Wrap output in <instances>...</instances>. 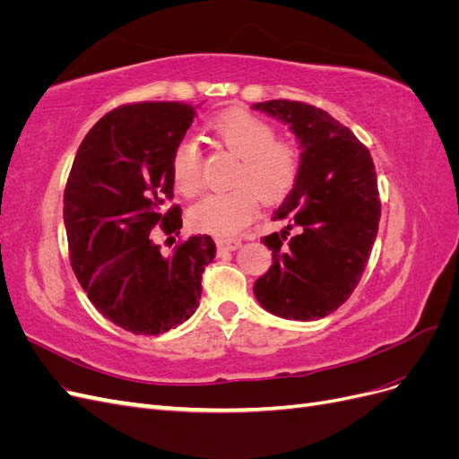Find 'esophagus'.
Instances as JSON below:
<instances>
[{"label": "esophagus", "mask_w": 459, "mask_h": 459, "mask_svg": "<svg viewBox=\"0 0 459 459\" xmlns=\"http://www.w3.org/2000/svg\"><path fill=\"white\" fill-rule=\"evenodd\" d=\"M216 245H218L220 253H228V251H238V248L241 247V241L239 239H218Z\"/></svg>", "instance_id": "34e87169"}]
</instances>
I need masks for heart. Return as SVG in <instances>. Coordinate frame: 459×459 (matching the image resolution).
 Wrapping results in <instances>:
<instances>
[{
	"label": "heart",
	"mask_w": 459,
	"mask_h": 459,
	"mask_svg": "<svg viewBox=\"0 0 459 459\" xmlns=\"http://www.w3.org/2000/svg\"><path fill=\"white\" fill-rule=\"evenodd\" d=\"M214 142L239 159L231 174L233 189L206 197L193 208L191 226L233 238L251 224L256 203H280L293 191L300 174V152L295 143L275 140L266 120L243 108H230L211 124ZM172 182L184 197L204 189V162L193 143H182L172 157Z\"/></svg>",
	"instance_id": "b5f03b06"
}]
</instances>
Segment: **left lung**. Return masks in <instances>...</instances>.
Here are the masks:
<instances>
[{"instance_id":"1","label":"left lung","mask_w":459,"mask_h":459,"mask_svg":"<svg viewBox=\"0 0 459 459\" xmlns=\"http://www.w3.org/2000/svg\"><path fill=\"white\" fill-rule=\"evenodd\" d=\"M253 108L289 124L300 143V174L273 220L281 233L262 238L273 262L255 281L264 310L310 322L335 312L362 280L377 238L381 201L368 147L325 110L272 100ZM298 228V235L288 231Z\"/></svg>"}]
</instances>
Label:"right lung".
<instances>
[{
	"label": "right lung",
	"instance_id": "add662e5",
	"mask_svg": "<svg viewBox=\"0 0 459 459\" xmlns=\"http://www.w3.org/2000/svg\"><path fill=\"white\" fill-rule=\"evenodd\" d=\"M195 115L178 101L110 110L80 143L66 179L63 218L76 280L108 322L135 335H159L195 314L216 255L208 235L164 255L151 233L182 228V208L164 204L174 197V151Z\"/></svg>",
	"mask_w": 459,
	"mask_h": 459
}]
</instances>
